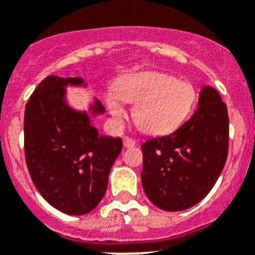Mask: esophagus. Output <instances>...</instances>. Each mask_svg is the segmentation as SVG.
I'll use <instances>...</instances> for the list:
<instances>
[{"label":"esophagus","instance_id":"esophagus-1","mask_svg":"<svg viewBox=\"0 0 255 255\" xmlns=\"http://www.w3.org/2000/svg\"><path fill=\"white\" fill-rule=\"evenodd\" d=\"M123 143H124V147H126V148H130V147L135 146V140L129 138V136H124Z\"/></svg>","mask_w":255,"mask_h":255}]
</instances>
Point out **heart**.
Returning a JSON list of instances; mask_svg holds the SVG:
<instances>
[{
	"label": "heart",
	"instance_id": "obj_1",
	"mask_svg": "<svg viewBox=\"0 0 255 255\" xmlns=\"http://www.w3.org/2000/svg\"><path fill=\"white\" fill-rule=\"evenodd\" d=\"M123 102L134 104L132 119L142 131L164 135L188 120L197 103V91L189 82L172 75L142 71L120 78L105 98L107 108L117 124L126 117Z\"/></svg>",
	"mask_w": 255,
	"mask_h": 255
}]
</instances>
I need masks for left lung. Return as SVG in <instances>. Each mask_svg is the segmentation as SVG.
<instances>
[{
    "label": "left lung",
    "mask_w": 255,
    "mask_h": 255,
    "mask_svg": "<svg viewBox=\"0 0 255 255\" xmlns=\"http://www.w3.org/2000/svg\"><path fill=\"white\" fill-rule=\"evenodd\" d=\"M227 105L215 88L203 86L198 108L169 135L142 144L143 190L164 211L193 207L210 193L228 155Z\"/></svg>",
    "instance_id": "8db88e82"
}]
</instances>
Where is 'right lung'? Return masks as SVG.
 Returning a JSON list of instances; mask_svg holds the SVG:
<instances>
[{"label":"right lung","instance_id":"right-lung-1","mask_svg":"<svg viewBox=\"0 0 255 255\" xmlns=\"http://www.w3.org/2000/svg\"><path fill=\"white\" fill-rule=\"evenodd\" d=\"M67 87L87 88L81 77L49 75L31 95L24 111L28 172L43 198L67 215L91 212L104 197L121 138L99 135L92 116L104 113L98 99L87 111L67 102Z\"/></svg>","mask_w":255,"mask_h":255}]
</instances>
